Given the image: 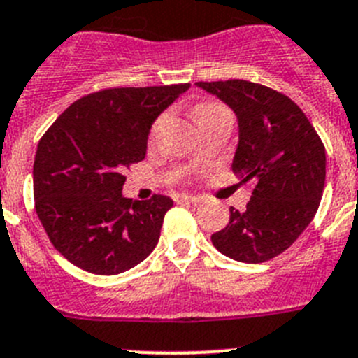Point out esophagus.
<instances>
[{"label":"esophagus","mask_w":358,"mask_h":358,"mask_svg":"<svg viewBox=\"0 0 358 358\" xmlns=\"http://www.w3.org/2000/svg\"><path fill=\"white\" fill-rule=\"evenodd\" d=\"M180 201H187V203H201L203 198L201 196H192V194H180Z\"/></svg>","instance_id":"1"}]
</instances>
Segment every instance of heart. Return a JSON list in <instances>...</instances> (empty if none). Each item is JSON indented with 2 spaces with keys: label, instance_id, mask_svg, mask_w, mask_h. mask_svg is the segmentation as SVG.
I'll list each match as a JSON object with an SVG mask.
<instances>
[{
  "label": "heart",
  "instance_id": "heart-1",
  "mask_svg": "<svg viewBox=\"0 0 358 358\" xmlns=\"http://www.w3.org/2000/svg\"><path fill=\"white\" fill-rule=\"evenodd\" d=\"M217 111H225V108L220 104H214V102H203L196 108L194 115H196V120L201 119V117H209V115L217 113Z\"/></svg>",
  "mask_w": 358,
  "mask_h": 358
}]
</instances>
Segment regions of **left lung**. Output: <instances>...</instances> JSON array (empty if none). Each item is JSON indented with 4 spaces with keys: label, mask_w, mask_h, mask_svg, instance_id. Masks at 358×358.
I'll list each match as a JSON object with an SVG mask.
<instances>
[{
    "label": "left lung",
    "mask_w": 358,
    "mask_h": 358,
    "mask_svg": "<svg viewBox=\"0 0 358 358\" xmlns=\"http://www.w3.org/2000/svg\"><path fill=\"white\" fill-rule=\"evenodd\" d=\"M236 113L238 148L232 171L254 182L247 209L231 207L225 229L210 236L231 259L263 263L303 234L321 203L326 151L306 115L287 95L232 79L196 83Z\"/></svg>",
    "instance_id": "obj_1"
}]
</instances>
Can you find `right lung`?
Segmentation results:
<instances>
[{"label":"right lung","instance_id":"obj_1","mask_svg":"<svg viewBox=\"0 0 358 358\" xmlns=\"http://www.w3.org/2000/svg\"><path fill=\"white\" fill-rule=\"evenodd\" d=\"M191 88H110L59 115L37 144L36 213L70 263L97 275L126 272L157 247L173 200H129L124 171L144 160L155 120Z\"/></svg>","mask_w":358,"mask_h":358}]
</instances>
